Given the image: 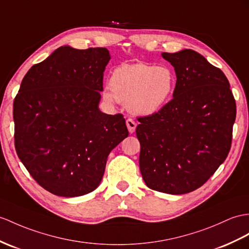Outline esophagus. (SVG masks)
I'll list each match as a JSON object with an SVG mask.
<instances>
[{"label": "esophagus", "mask_w": 249, "mask_h": 249, "mask_svg": "<svg viewBox=\"0 0 249 249\" xmlns=\"http://www.w3.org/2000/svg\"><path fill=\"white\" fill-rule=\"evenodd\" d=\"M126 126H128V130L130 133H134L135 129H136V123L132 118H128L125 121Z\"/></svg>", "instance_id": "34e87169"}]
</instances>
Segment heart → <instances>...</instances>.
<instances>
[{
    "instance_id": "b5f03b06",
    "label": "heart",
    "mask_w": 249,
    "mask_h": 249,
    "mask_svg": "<svg viewBox=\"0 0 249 249\" xmlns=\"http://www.w3.org/2000/svg\"><path fill=\"white\" fill-rule=\"evenodd\" d=\"M177 77L165 65L147 63L123 64L114 69L110 88L104 89L107 102L128 104L132 113L151 116L165 107L174 92Z\"/></svg>"
}]
</instances>
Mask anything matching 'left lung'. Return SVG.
<instances>
[{"mask_svg": "<svg viewBox=\"0 0 249 249\" xmlns=\"http://www.w3.org/2000/svg\"><path fill=\"white\" fill-rule=\"evenodd\" d=\"M177 74L173 98L138 117L139 168L150 189L185 195L203 186L231 147L235 100L224 72L192 50L162 53Z\"/></svg>", "mask_w": 249, "mask_h": 249, "instance_id": "8db88e82", "label": "left lung"}]
</instances>
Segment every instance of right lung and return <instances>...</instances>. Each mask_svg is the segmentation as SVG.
<instances>
[{"mask_svg":"<svg viewBox=\"0 0 249 249\" xmlns=\"http://www.w3.org/2000/svg\"><path fill=\"white\" fill-rule=\"evenodd\" d=\"M110 53L57 48L24 76L14 101L15 147L45 190L74 197L99 186L107 156L128 137L121 114L99 107Z\"/></svg>","mask_w":249,"mask_h":249,"instance_id":"obj_1","label":"right lung"}]
</instances>
